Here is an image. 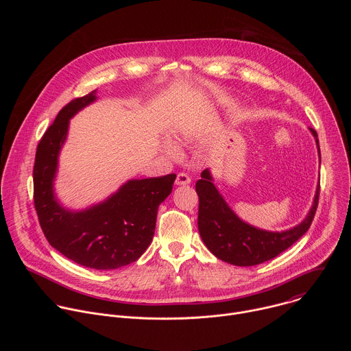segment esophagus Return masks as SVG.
Masks as SVG:
<instances>
[{
  "mask_svg": "<svg viewBox=\"0 0 351 351\" xmlns=\"http://www.w3.org/2000/svg\"><path fill=\"white\" fill-rule=\"evenodd\" d=\"M175 183H176L178 186H184V184H189V183H190V176H189L187 173H184V172H180V173H178Z\"/></svg>",
  "mask_w": 351,
  "mask_h": 351,
  "instance_id": "34e87169",
  "label": "esophagus"
}]
</instances>
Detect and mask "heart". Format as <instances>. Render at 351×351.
<instances>
[{
    "label": "heart",
    "instance_id": "obj_1",
    "mask_svg": "<svg viewBox=\"0 0 351 351\" xmlns=\"http://www.w3.org/2000/svg\"><path fill=\"white\" fill-rule=\"evenodd\" d=\"M179 141L180 143H189L190 141V136L187 133H182L179 136ZM168 153L172 156V157H176L178 156V149L173 147V145H168Z\"/></svg>",
    "mask_w": 351,
    "mask_h": 351
}]
</instances>
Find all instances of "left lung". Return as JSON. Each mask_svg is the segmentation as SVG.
Listing matches in <instances>:
<instances>
[{"instance_id": "obj_1", "label": "left lung", "mask_w": 351, "mask_h": 351, "mask_svg": "<svg viewBox=\"0 0 351 351\" xmlns=\"http://www.w3.org/2000/svg\"><path fill=\"white\" fill-rule=\"evenodd\" d=\"M310 130L315 137L319 152L318 134L314 129L310 128ZM213 180L210 169H206L202 173V179L195 183L198 232L210 252L217 258L232 265L252 267L275 258L310 229L317 213L319 183L311 210L297 226L282 232L263 230L241 221L226 204Z\"/></svg>"}]
</instances>
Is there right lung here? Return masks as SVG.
I'll return each mask as SVG.
<instances>
[{
	"instance_id": "1",
	"label": "right lung",
	"mask_w": 351,
	"mask_h": 351,
	"mask_svg": "<svg viewBox=\"0 0 351 351\" xmlns=\"http://www.w3.org/2000/svg\"><path fill=\"white\" fill-rule=\"evenodd\" d=\"M95 93L72 99L41 137L33 168L34 207L44 236L61 254L83 267L108 271L134 263L145 252L158 207L171 194L176 175L128 180L103 203L83 211L58 203L54 179L69 119L95 101Z\"/></svg>"
}]
</instances>
